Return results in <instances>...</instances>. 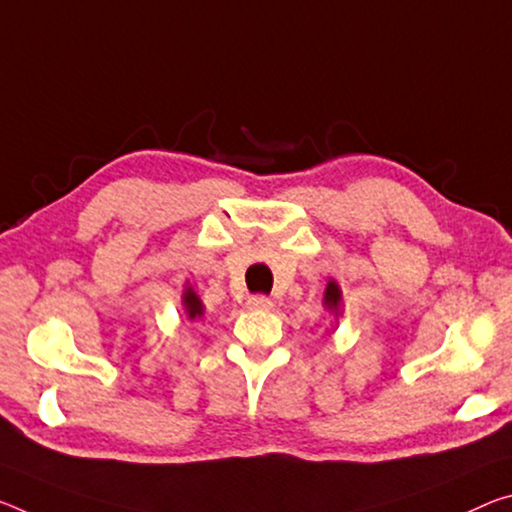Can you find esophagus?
<instances>
[{"label": "esophagus", "instance_id": "1", "mask_svg": "<svg viewBox=\"0 0 512 512\" xmlns=\"http://www.w3.org/2000/svg\"><path fill=\"white\" fill-rule=\"evenodd\" d=\"M246 305L250 307V310H271L273 307V300L271 298H266V296H250L248 300H246Z\"/></svg>", "mask_w": 512, "mask_h": 512}]
</instances>
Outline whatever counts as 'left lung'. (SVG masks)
Here are the masks:
<instances>
[{"label": "left lung", "mask_w": 512, "mask_h": 512, "mask_svg": "<svg viewBox=\"0 0 512 512\" xmlns=\"http://www.w3.org/2000/svg\"><path fill=\"white\" fill-rule=\"evenodd\" d=\"M323 305L328 307L330 314L339 316V310H342V289H339V285H337L335 280L328 282L326 294H323Z\"/></svg>", "instance_id": "8db88e82"}]
</instances>
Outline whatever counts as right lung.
Returning a JSON list of instances; mask_svg holds the SVG:
<instances>
[{
  "label": "right lung",
  "mask_w": 512,
  "mask_h": 512,
  "mask_svg": "<svg viewBox=\"0 0 512 512\" xmlns=\"http://www.w3.org/2000/svg\"><path fill=\"white\" fill-rule=\"evenodd\" d=\"M182 305H184V312H186V316H189L191 321H193V319H200V316L205 314V307H202V300L198 298V294H196V291H193L191 287H186V289H184V294H182Z\"/></svg>",
  "instance_id": "obj_1"
}]
</instances>
